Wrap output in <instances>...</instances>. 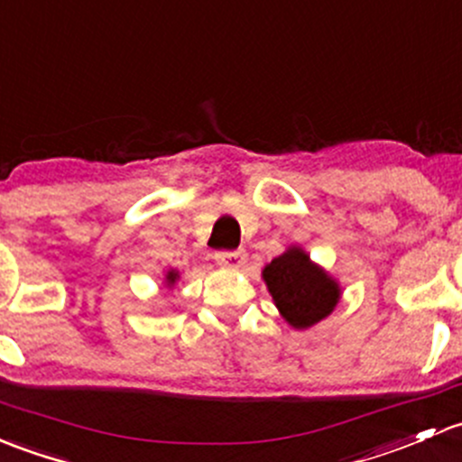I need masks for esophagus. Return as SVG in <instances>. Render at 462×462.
I'll return each mask as SVG.
<instances>
[{
  "mask_svg": "<svg viewBox=\"0 0 462 462\" xmlns=\"http://www.w3.org/2000/svg\"><path fill=\"white\" fill-rule=\"evenodd\" d=\"M215 259L217 263L226 265V268H241L245 263L247 254L244 247H239V250H218L215 252Z\"/></svg>",
  "mask_w": 462,
  "mask_h": 462,
  "instance_id": "1",
  "label": "esophagus"
}]
</instances>
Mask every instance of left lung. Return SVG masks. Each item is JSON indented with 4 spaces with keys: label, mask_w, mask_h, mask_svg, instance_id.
<instances>
[{
    "label": "left lung",
    "mask_w": 462,
    "mask_h": 462,
    "mask_svg": "<svg viewBox=\"0 0 462 462\" xmlns=\"http://www.w3.org/2000/svg\"><path fill=\"white\" fill-rule=\"evenodd\" d=\"M263 279L283 319L296 329L310 328L328 317L338 303V285L310 261L299 247L265 265Z\"/></svg>",
    "instance_id": "obj_1"
}]
</instances>
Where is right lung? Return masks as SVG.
<instances>
[{
  "label": "right lung",
  "instance_id": "1",
  "mask_svg": "<svg viewBox=\"0 0 462 462\" xmlns=\"http://www.w3.org/2000/svg\"><path fill=\"white\" fill-rule=\"evenodd\" d=\"M174 279H177V274H174V272H170V274H168V283H174Z\"/></svg>",
  "mask_w": 462,
  "mask_h": 462
}]
</instances>
